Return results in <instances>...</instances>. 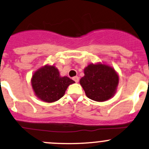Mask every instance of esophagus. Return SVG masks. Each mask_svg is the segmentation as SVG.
<instances>
[{
	"instance_id": "obj_1",
	"label": "esophagus",
	"mask_w": 149,
	"mask_h": 149,
	"mask_svg": "<svg viewBox=\"0 0 149 149\" xmlns=\"http://www.w3.org/2000/svg\"><path fill=\"white\" fill-rule=\"evenodd\" d=\"M73 80L75 81L76 83H78V81H79V78L78 77V76H75V77L73 78Z\"/></svg>"
}]
</instances>
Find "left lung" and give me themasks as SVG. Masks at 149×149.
Here are the masks:
<instances>
[{
    "label": "left lung",
    "instance_id": "left-lung-1",
    "mask_svg": "<svg viewBox=\"0 0 149 149\" xmlns=\"http://www.w3.org/2000/svg\"><path fill=\"white\" fill-rule=\"evenodd\" d=\"M86 96L96 102L108 100L117 92L119 75L114 68L102 63H90L80 80Z\"/></svg>",
    "mask_w": 149,
    "mask_h": 149
}]
</instances>
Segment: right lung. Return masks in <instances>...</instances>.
<instances>
[{
  "label": "right lung",
  "mask_w": 149,
  "mask_h": 149,
  "mask_svg": "<svg viewBox=\"0 0 149 149\" xmlns=\"http://www.w3.org/2000/svg\"><path fill=\"white\" fill-rule=\"evenodd\" d=\"M75 81L61 76L54 65H45L32 75L31 84L35 95L46 102H54L64 95L67 88Z\"/></svg>",
  "instance_id": "add662e5"
}]
</instances>
